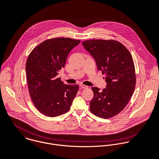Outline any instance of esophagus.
<instances>
[{
  "instance_id": "1",
  "label": "esophagus",
  "mask_w": 159,
  "mask_h": 159,
  "mask_svg": "<svg viewBox=\"0 0 159 159\" xmlns=\"http://www.w3.org/2000/svg\"><path fill=\"white\" fill-rule=\"evenodd\" d=\"M80 86H81V88H83V89H88V86H86V85H84V84H81Z\"/></svg>"
}]
</instances>
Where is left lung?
I'll return each mask as SVG.
<instances>
[{
    "instance_id": "obj_1",
    "label": "left lung",
    "mask_w": 159,
    "mask_h": 159,
    "mask_svg": "<svg viewBox=\"0 0 159 159\" xmlns=\"http://www.w3.org/2000/svg\"><path fill=\"white\" fill-rule=\"evenodd\" d=\"M82 44L94 57L98 70L105 75L107 83L102 91L91 88L94 97L90 102L91 111L101 118L113 117L127 105L135 89L133 57L121 43L115 40L91 39Z\"/></svg>"
}]
</instances>
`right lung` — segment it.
<instances>
[{
  "mask_svg": "<svg viewBox=\"0 0 159 159\" xmlns=\"http://www.w3.org/2000/svg\"><path fill=\"white\" fill-rule=\"evenodd\" d=\"M80 41L65 38L48 39L28 55L26 73L30 95L36 108L48 116L66 113L76 96L79 86L65 84L57 76L68 53Z\"/></svg>",
  "mask_w": 159,
  "mask_h": 159,
  "instance_id": "obj_1",
  "label": "right lung"
}]
</instances>
